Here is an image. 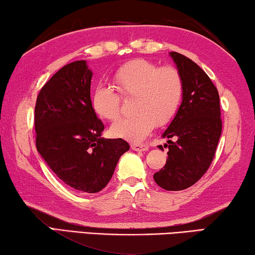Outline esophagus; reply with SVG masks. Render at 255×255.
Segmentation results:
<instances>
[{
	"label": "esophagus",
	"instance_id": "1",
	"mask_svg": "<svg viewBox=\"0 0 255 255\" xmlns=\"http://www.w3.org/2000/svg\"><path fill=\"white\" fill-rule=\"evenodd\" d=\"M131 149L134 150V151H147V150H149V145L144 143H141V144L133 143L131 144Z\"/></svg>",
	"mask_w": 255,
	"mask_h": 255
}]
</instances>
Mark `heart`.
Returning a JSON list of instances; mask_svg holds the SVG:
<instances>
[{"mask_svg": "<svg viewBox=\"0 0 255 255\" xmlns=\"http://www.w3.org/2000/svg\"><path fill=\"white\" fill-rule=\"evenodd\" d=\"M112 87L99 85L91 93V106L98 118L113 121L121 114L122 98H134V116L121 119L112 125V135L130 142H140L152 128L168 124L183 98V79L173 66L159 68L144 58L132 60L116 71Z\"/></svg>", "mask_w": 255, "mask_h": 255, "instance_id": "heart-1", "label": "heart"}]
</instances>
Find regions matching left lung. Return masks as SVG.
Segmentation results:
<instances>
[{"mask_svg":"<svg viewBox=\"0 0 255 255\" xmlns=\"http://www.w3.org/2000/svg\"><path fill=\"white\" fill-rule=\"evenodd\" d=\"M169 55L181 73L184 90L176 115L162 133V137L177 140L164 145L168 147V158L153 179L167 191H181L195 184L210 167L223 123L218 90L208 74L182 54Z\"/></svg>","mask_w":255,"mask_h":255,"instance_id":"8db88e82","label":"left lung"}]
</instances>
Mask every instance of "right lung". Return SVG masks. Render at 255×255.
Masks as SVG:
<instances>
[{
  "label": "right lung",
  "instance_id": "add662e5",
  "mask_svg": "<svg viewBox=\"0 0 255 255\" xmlns=\"http://www.w3.org/2000/svg\"><path fill=\"white\" fill-rule=\"evenodd\" d=\"M91 78L86 61L58 70L37 97L35 130L37 150L56 176L74 190L97 193L130 145L102 137L105 127L91 106Z\"/></svg>",
  "mask_w": 255,
  "mask_h": 255
}]
</instances>
